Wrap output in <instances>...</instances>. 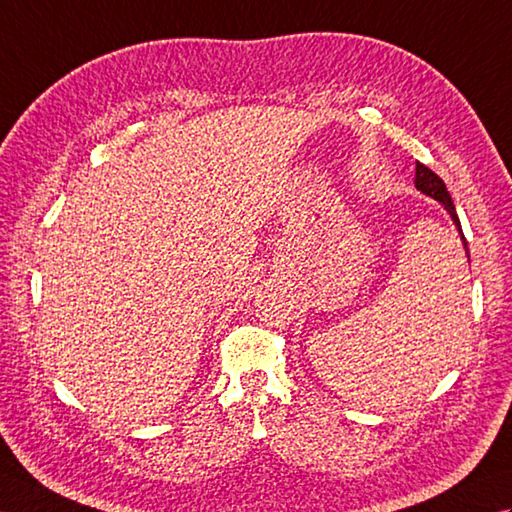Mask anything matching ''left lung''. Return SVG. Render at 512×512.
Here are the masks:
<instances>
[{
    "instance_id": "left-lung-1",
    "label": "left lung",
    "mask_w": 512,
    "mask_h": 512,
    "mask_svg": "<svg viewBox=\"0 0 512 512\" xmlns=\"http://www.w3.org/2000/svg\"><path fill=\"white\" fill-rule=\"evenodd\" d=\"M414 184H416V188L420 192H423V195L436 199V201L442 203V206H445V210L451 214L453 223H456V227H458L464 247H467V238H464V234H462V225H460V219H458V214H456V206H453V201H451V195H449V190L445 186V181H442L434 173V170H429L425 164L416 162V179H414ZM467 254H469V247H467Z\"/></svg>"
}]
</instances>
